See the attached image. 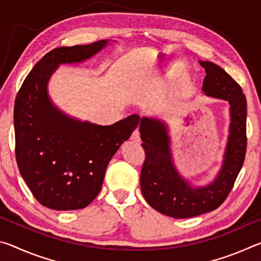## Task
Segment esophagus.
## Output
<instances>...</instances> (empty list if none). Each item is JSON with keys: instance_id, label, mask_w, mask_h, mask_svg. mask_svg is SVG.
Masks as SVG:
<instances>
[{"instance_id": "34e87169", "label": "esophagus", "mask_w": 261, "mask_h": 261, "mask_svg": "<svg viewBox=\"0 0 261 261\" xmlns=\"http://www.w3.org/2000/svg\"><path fill=\"white\" fill-rule=\"evenodd\" d=\"M131 140L135 141V143H140V134L138 130H135L134 134L131 135Z\"/></svg>"}]
</instances>
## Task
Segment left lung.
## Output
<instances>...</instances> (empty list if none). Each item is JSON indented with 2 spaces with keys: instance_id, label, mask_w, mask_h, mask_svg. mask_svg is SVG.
Wrapping results in <instances>:
<instances>
[{
  "instance_id": "8db88e82",
  "label": "left lung",
  "mask_w": 261,
  "mask_h": 261,
  "mask_svg": "<svg viewBox=\"0 0 261 261\" xmlns=\"http://www.w3.org/2000/svg\"><path fill=\"white\" fill-rule=\"evenodd\" d=\"M206 76L202 92L228 101L229 135L222 165L214 179L193 187L176 169L170 148L169 127L158 117H139V131L146 158L140 175L143 196L154 210L175 219H187L218 208L226 200L242 169L246 152V99L242 87L210 61H199Z\"/></svg>"
}]
</instances>
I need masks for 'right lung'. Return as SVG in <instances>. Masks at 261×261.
I'll return each mask as SVG.
<instances>
[{
	"instance_id": "add662e5",
	"label": "right lung",
	"mask_w": 261,
	"mask_h": 261,
	"mask_svg": "<svg viewBox=\"0 0 261 261\" xmlns=\"http://www.w3.org/2000/svg\"><path fill=\"white\" fill-rule=\"evenodd\" d=\"M109 43L59 47L34 65L15 101L16 159L35 199L55 211L82 210L98 196L106 169L139 124L130 115L112 125L69 116L48 94V82L61 64L82 63Z\"/></svg>"
}]
</instances>
